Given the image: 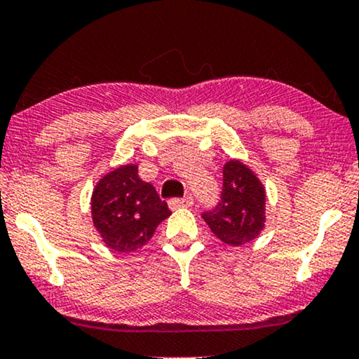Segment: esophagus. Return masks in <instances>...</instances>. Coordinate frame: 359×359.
Listing matches in <instances>:
<instances>
[{
	"label": "esophagus",
	"instance_id": "esophagus-1",
	"mask_svg": "<svg viewBox=\"0 0 359 359\" xmlns=\"http://www.w3.org/2000/svg\"><path fill=\"white\" fill-rule=\"evenodd\" d=\"M170 209H180V208H189L193 206V198L186 196V198H173L168 201Z\"/></svg>",
	"mask_w": 359,
	"mask_h": 359
}]
</instances>
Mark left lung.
Segmentation results:
<instances>
[{
  "instance_id": "8db88e82",
  "label": "left lung",
  "mask_w": 359,
  "mask_h": 359,
  "mask_svg": "<svg viewBox=\"0 0 359 359\" xmlns=\"http://www.w3.org/2000/svg\"><path fill=\"white\" fill-rule=\"evenodd\" d=\"M203 219L217 239L229 245L254 241L264 229L265 189L257 176L239 160H231L222 170L221 199Z\"/></svg>"
}]
</instances>
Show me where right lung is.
<instances>
[{
	"instance_id": "right-lung-1",
	"label": "right lung",
	"mask_w": 359,
	"mask_h": 359,
	"mask_svg": "<svg viewBox=\"0 0 359 359\" xmlns=\"http://www.w3.org/2000/svg\"><path fill=\"white\" fill-rule=\"evenodd\" d=\"M171 214L153 184L140 180L137 165L105 175L92 193V221L107 248L133 252L147 244Z\"/></svg>"
}]
</instances>
